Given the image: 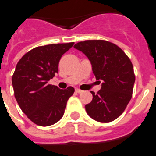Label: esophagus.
<instances>
[{
	"label": "esophagus",
	"mask_w": 156,
	"mask_h": 156,
	"mask_svg": "<svg viewBox=\"0 0 156 156\" xmlns=\"http://www.w3.org/2000/svg\"><path fill=\"white\" fill-rule=\"evenodd\" d=\"M76 92L77 94H81V93H82V92H83V91H82L81 89H76Z\"/></svg>",
	"instance_id": "esophagus-1"
}]
</instances>
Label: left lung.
Wrapping results in <instances>:
<instances>
[{
    "mask_svg": "<svg viewBox=\"0 0 156 156\" xmlns=\"http://www.w3.org/2000/svg\"><path fill=\"white\" fill-rule=\"evenodd\" d=\"M74 48L86 55L96 80H102L97 94L91 91L93 100L85 105L87 113L101 123L113 121L132 98L135 75L129 58L116 44L103 40L78 42Z\"/></svg>",
    "mask_w": 156,
    "mask_h": 156,
    "instance_id": "obj_1",
    "label": "left lung"
}]
</instances>
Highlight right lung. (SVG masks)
I'll use <instances>...</instances> for the list:
<instances>
[{
  "label": "right lung",
  "instance_id": "right-lung-1",
  "mask_svg": "<svg viewBox=\"0 0 156 156\" xmlns=\"http://www.w3.org/2000/svg\"><path fill=\"white\" fill-rule=\"evenodd\" d=\"M74 42L36 47L22 57L12 76L14 97L24 114L40 126L55 124L64 114L73 87L60 89L48 81L58 72L59 60Z\"/></svg>",
  "mask_w": 156,
  "mask_h": 156
}]
</instances>
